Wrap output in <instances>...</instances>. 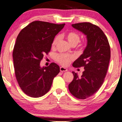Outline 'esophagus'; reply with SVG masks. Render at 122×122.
<instances>
[{"label":"esophagus","mask_w":122,"mask_h":122,"mask_svg":"<svg viewBox=\"0 0 122 122\" xmlns=\"http://www.w3.org/2000/svg\"><path fill=\"white\" fill-rule=\"evenodd\" d=\"M60 71H61V72L67 71V69L65 68V67H60Z\"/></svg>","instance_id":"esophagus-1"}]
</instances>
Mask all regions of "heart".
Returning <instances> with one entry per match:
<instances>
[{
    "instance_id": "b5f03b06",
    "label": "heart",
    "mask_w": 122,
    "mask_h": 122,
    "mask_svg": "<svg viewBox=\"0 0 122 122\" xmlns=\"http://www.w3.org/2000/svg\"><path fill=\"white\" fill-rule=\"evenodd\" d=\"M65 37L68 41L69 44L72 46H76L78 43L79 42L81 37L79 34L74 31H70L67 33L65 34ZM60 41V36L57 35L53 39L52 43V47L55 48L57 45ZM81 49H84L86 46L84 43H81L78 46ZM73 60V57L70 55H65V54H58L56 56V60L57 62L64 66H68L71 61Z\"/></svg>"
}]
</instances>
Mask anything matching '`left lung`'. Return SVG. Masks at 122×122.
Segmentation results:
<instances>
[{
    "mask_svg": "<svg viewBox=\"0 0 122 122\" xmlns=\"http://www.w3.org/2000/svg\"><path fill=\"white\" fill-rule=\"evenodd\" d=\"M72 26L87 35V46L72 64L77 68L84 67V71L81 77L72 72L74 79L69 89L75 97L84 100L94 95L104 83L110 59V47L107 37L97 26L81 22Z\"/></svg>",
    "mask_w": 122,
    "mask_h": 122,
    "instance_id": "8db88e82",
    "label": "left lung"
}]
</instances>
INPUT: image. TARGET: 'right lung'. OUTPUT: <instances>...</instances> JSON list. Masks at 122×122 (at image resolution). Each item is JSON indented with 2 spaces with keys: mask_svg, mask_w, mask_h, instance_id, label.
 I'll return each instance as SVG.
<instances>
[{
  "mask_svg": "<svg viewBox=\"0 0 122 122\" xmlns=\"http://www.w3.org/2000/svg\"><path fill=\"white\" fill-rule=\"evenodd\" d=\"M65 25L35 21L18 34L12 55L14 68L19 86L29 96L39 97L47 93L59 73L56 63L43 68L40 63L50 52L54 38Z\"/></svg>",
  "mask_w": 122,
  "mask_h": 122,
  "instance_id": "1",
  "label": "right lung"
}]
</instances>
